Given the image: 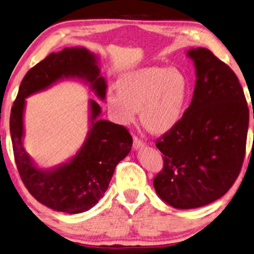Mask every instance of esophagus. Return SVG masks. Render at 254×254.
Instances as JSON below:
<instances>
[{
  "label": "esophagus",
  "mask_w": 254,
  "mask_h": 254,
  "mask_svg": "<svg viewBox=\"0 0 254 254\" xmlns=\"http://www.w3.org/2000/svg\"><path fill=\"white\" fill-rule=\"evenodd\" d=\"M145 147V142L141 141V140L139 139L137 136H134L133 137V148L134 149H141Z\"/></svg>",
  "instance_id": "esophagus-1"
}]
</instances>
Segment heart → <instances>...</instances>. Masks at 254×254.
Instances as JSON below:
<instances>
[{
  "mask_svg": "<svg viewBox=\"0 0 254 254\" xmlns=\"http://www.w3.org/2000/svg\"><path fill=\"white\" fill-rule=\"evenodd\" d=\"M119 92H107V108L121 125L134 122L137 111L148 132L168 133L179 124L189 100V81L177 68L147 65L127 71L118 81Z\"/></svg>",
  "mask_w": 254,
  "mask_h": 254,
  "instance_id": "b5f03b06",
  "label": "heart"
}]
</instances>
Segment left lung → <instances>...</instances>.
I'll return each mask as SVG.
<instances>
[{
    "label": "left lung",
    "instance_id": "1",
    "mask_svg": "<svg viewBox=\"0 0 254 254\" xmlns=\"http://www.w3.org/2000/svg\"><path fill=\"white\" fill-rule=\"evenodd\" d=\"M187 56L195 68L192 102L156 147L164 168L153 180L159 198L179 209L221 198L242 170L249 107L237 75L206 48Z\"/></svg>",
    "mask_w": 254,
    "mask_h": 254
}]
</instances>
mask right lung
Returning a JSON list of instances; mask_svg holds the SVG:
<instances>
[{
	"label": "right lung",
	"mask_w": 254,
	"mask_h": 254,
	"mask_svg": "<svg viewBox=\"0 0 254 254\" xmlns=\"http://www.w3.org/2000/svg\"><path fill=\"white\" fill-rule=\"evenodd\" d=\"M68 79L84 81L105 100L107 83L100 75L98 55L83 47L52 53L22 80L10 113V136L18 173L31 195L54 211L76 214L102 198L117 165L130 152L133 139L124 126L99 119L101 107L90 99L89 129L76 154L55 167H39L23 145L26 99Z\"/></svg>",
	"instance_id": "obj_1"
}]
</instances>
